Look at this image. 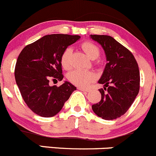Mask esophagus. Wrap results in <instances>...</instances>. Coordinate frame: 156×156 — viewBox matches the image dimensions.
<instances>
[{
  "mask_svg": "<svg viewBox=\"0 0 156 156\" xmlns=\"http://www.w3.org/2000/svg\"><path fill=\"white\" fill-rule=\"evenodd\" d=\"M77 89H79V90L80 91H83V92H89L90 91V89H86V88H82V87H78Z\"/></svg>",
  "mask_w": 156,
  "mask_h": 156,
  "instance_id": "obj_1",
  "label": "esophagus"
}]
</instances>
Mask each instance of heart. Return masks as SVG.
Listing matches in <instances>:
<instances>
[{"mask_svg": "<svg viewBox=\"0 0 156 156\" xmlns=\"http://www.w3.org/2000/svg\"><path fill=\"white\" fill-rule=\"evenodd\" d=\"M81 48L90 59L94 60L99 56V48L91 41H84L81 44ZM72 49L70 48H66L61 55V64L63 68L65 70H69L71 67V61H70ZM67 79L73 85L81 86V87H86L91 82L95 80V75L92 72L88 71V70H75L68 73Z\"/></svg>", "mask_w": 156, "mask_h": 156, "instance_id": "heart-1", "label": "heart"}]
</instances>
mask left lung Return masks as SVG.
<instances>
[{"label":"left lung","mask_w":156,"mask_h":156,"mask_svg":"<svg viewBox=\"0 0 156 156\" xmlns=\"http://www.w3.org/2000/svg\"><path fill=\"white\" fill-rule=\"evenodd\" d=\"M90 38L101 44L107 61L98 82L105 86L104 89H99L101 99L92 106V111L104 120L116 119L127 112L138 95V64L130 51L112 36L90 35Z\"/></svg>","instance_id":"8db88e82"}]
</instances>
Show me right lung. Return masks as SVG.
Segmentation results:
<instances>
[{"label": "right lung", "mask_w": 156, "mask_h": 156, "mask_svg": "<svg viewBox=\"0 0 156 156\" xmlns=\"http://www.w3.org/2000/svg\"><path fill=\"white\" fill-rule=\"evenodd\" d=\"M80 38V35H44L22 50L15 67V80L28 107L44 118L56 115L76 88L65 81L50 86L49 80L64 78L61 57L64 51Z\"/></svg>", "instance_id": "obj_1"}]
</instances>
